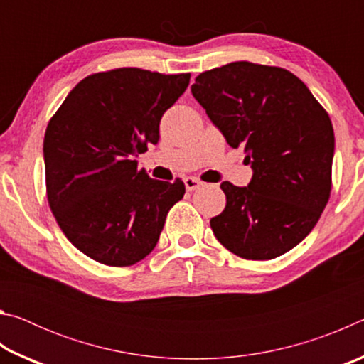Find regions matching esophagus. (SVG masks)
<instances>
[{"label": "esophagus", "mask_w": 364, "mask_h": 364, "mask_svg": "<svg viewBox=\"0 0 364 364\" xmlns=\"http://www.w3.org/2000/svg\"><path fill=\"white\" fill-rule=\"evenodd\" d=\"M184 186H186L188 191H194L199 186H202V181L199 180V178H194V176H188L184 178Z\"/></svg>", "instance_id": "obj_1"}]
</instances>
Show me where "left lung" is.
I'll use <instances>...</instances> for the list:
<instances>
[{"instance_id":"8db88e82","label":"left lung","mask_w":364,"mask_h":364,"mask_svg":"<svg viewBox=\"0 0 364 364\" xmlns=\"http://www.w3.org/2000/svg\"><path fill=\"white\" fill-rule=\"evenodd\" d=\"M234 149L254 170L247 188L223 181L226 207L210 220L225 247L245 260H271L310 234L332 188L334 128L292 72L249 60L202 72L191 86Z\"/></svg>"}]
</instances>
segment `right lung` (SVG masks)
<instances>
[{"label":"right lung","instance_id":"obj_1","mask_svg":"<svg viewBox=\"0 0 364 364\" xmlns=\"http://www.w3.org/2000/svg\"><path fill=\"white\" fill-rule=\"evenodd\" d=\"M191 73L120 67L83 78L45 133L48 204L65 237L107 267H130L156 247L184 183L152 180L134 157L159 143L165 110Z\"/></svg>","mask_w":364,"mask_h":364}]
</instances>
